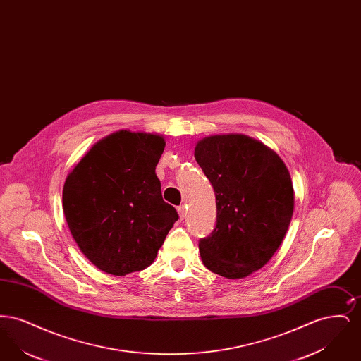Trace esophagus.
Here are the masks:
<instances>
[{"mask_svg":"<svg viewBox=\"0 0 361 361\" xmlns=\"http://www.w3.org/2000/svg\"><path fill=\"white\" fill-rule=\"evenodd\" d=\"M177 212H178V216L180 219H184L187 216V208L185 206H180L177 208Z\"/></svg>","mask_w":361,"mask_h":361,"instance_id":"1","label":"esophagus"}]
</instances>
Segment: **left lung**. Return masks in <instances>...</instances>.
Here are the masks:
<instances>
[{"instance_id":"obj_1","label":"left lung","mask_w":361,"mask_h":361,"mask_svg":"<svg viewBox=\"0 0 361 361\" xmlns=\"http://www.w3.org/2000/svg\"><path fill=\"white\" fill-rule=\"evenodd\" d=\"M195 159L211 181L218 222L199 242L211 272L243 279L262 268L291 224V176L275 150L243 134L209 135L195 145Z\"/></svg>"}]
</instances>
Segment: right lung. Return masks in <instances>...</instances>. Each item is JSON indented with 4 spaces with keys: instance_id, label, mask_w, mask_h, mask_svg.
I'll return each mask as SVG.
<instances>
[{
    "instance_id": "obj_1",
    "label": "right lung",
    "mask_w": 361,
    "mask_h": 361,
    "mask_svg": "<svg viewBox=\"0 0 361 361\" xmlns=\"http://www.w3.org/2000/svg\"><path fill=\"white\" fill-rule=\"evenodd\" d=\"M165 145L159 134L119 130L97 140L65 180L70 233L105 274L124 276L152 265L178 219L155 174Z\"/></svg>"
}]
</instances>
